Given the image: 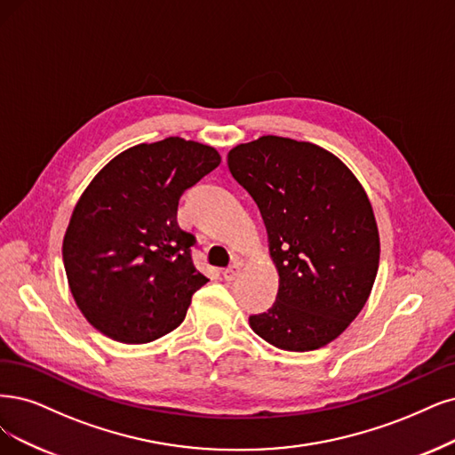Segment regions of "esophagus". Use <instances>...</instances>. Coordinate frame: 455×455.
<instances>
[{
    "label": "esophagus",
    "mask_w": 455,
    "mask_h": 455,
    "mask_svg": "<svg viewBox=\"0 0 455 455\" xmlns=\"http://www.w3.org/2000/svg\"><path fill=\"white\" fill-rule=\"evenodd\" d=\"M240 272H242L240 264H234V266L227 267V270L223 272V275H225V279H227V281H234V279H236V277L240 275Z\"/></svg>",
    "instance_id": "1"
}]
</instances>
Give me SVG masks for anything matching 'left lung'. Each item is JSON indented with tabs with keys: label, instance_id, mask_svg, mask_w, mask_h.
I'll list each match as a JSON object with an SVG mask.
<instances>
[{
	"label": "left lung",
	"instance_id": "obj_1",
	"mask_svg": "<svg viewBox=\"0 0 455 455\" xmlns=\"http://www.w3.org/2000/svg\"><path fill=\"white\" fill-rule=\"evenodd\" d=\"M227 164L257 202L279 274L274 307L251 330L281 350L326 347L360 315L379 270L365 189L331 151L274 134L234 146Z\"/></svg>",
	"mask_w": 455,
	"mask_h": 455
}]
</instances>
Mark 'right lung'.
I'll return each mask as SVG.
<instances>
[{"label":"right lung","mask_w":455,"mask_h":455,"mask_svg":"<svg viewBox=\"0 0 455 455\" xmlns=\"http://www.w3.org/2000/svg\"><path fill=\"white\" fill-rule=\"evenodd\" d=\"M221 163L180 137L137 144L108 161L80 195L63 238V266L86 321L142 345L176 330L208 283L191 262L195 236L176 223L180 195Z\"/></svg>","instance_id":"add662e5"}]
</instances>
